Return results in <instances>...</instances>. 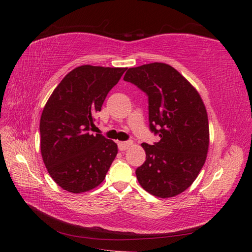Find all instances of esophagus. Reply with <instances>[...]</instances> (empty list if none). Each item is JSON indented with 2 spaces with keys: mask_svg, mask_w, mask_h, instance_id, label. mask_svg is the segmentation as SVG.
Masks as SVG:
<instances>
[{
  "mask_svg": "<svg viewBox=\"0 0 252 252\" xmlns=\"http://www.w3.org/2000/svg\"><path fill=\"white\" fill-rule=\"evenodd\" d=\"M132 145V142L131 141H127V142H119L118 143V148L120 149V151H126L127 148Z\"/></svg>",
  "mask_w": 252,
  "mask_h": 252,
  "instance_id": "1",
  "label": "esophagus"
}]
</instances>
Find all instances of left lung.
I'll return each instance as SVG.
<instances>
[{
	"instance_id": "left-lung-1",
	"label": "left lung",
	"mask_w": 252,
	"mask_h": 252,
	"mask_svg": "<svg viewBox=\"0 0 252 252\" xmlns=\"http://www.w3.org/2000/svg\"><path fill=\"white\" fill-rule=\"evenodd\" d=\"M123 80L148 96L149 129L160 141L143 143L146 160L135 171L154 196L168 198L189 189L205 164L209 147L206 107L195 88L163 63L129 68Z\"/></svg>"
}]
</instances>
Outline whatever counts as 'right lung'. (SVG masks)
<instances>
[{
  "instance_id": "right-lung-1",
  "label": "right lung",
  "mask_w": 252,
  "mask_h": 252,
  "mask_svg": "<svg viewBox=\"0 0 252 252\" xmlns=\"http://www.w3.org/2000/svg\"><path fill=\"white\" fill-rule=\"evenodd\" d=\"M126 68L84 65L74 68L52 93L40 120L41 154L52 179L78 194L95 189L108 172L117 144L95 129L109 91Z\"/></svg>"
}]
</instances>
